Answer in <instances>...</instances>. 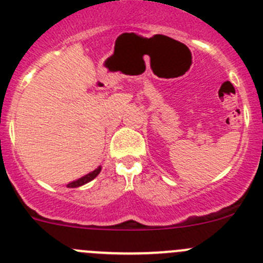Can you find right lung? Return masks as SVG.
<instances>
[{"label":"right lung","instance_id":"add662e5","mask_svg":"<svg viewBox=\"0 0 263 263\" xmlns=\"http://www.w3.org/2000/svg\"><path fill=\"white\" fill-rule=\"evenodd\" d=\"M100 171H101V167H99V168H96V170H95V171H92V173H89V174H88V175H85V176H83V178L78 179V180H76V182H72V183H69V184H68V187H69V188H76V187H80V185L85 184V183L90 182V180H93V179L96 178L97 175H99V174H100Z\"/></svg>","mask_w":263,"mask_h":263}]
</instances>
